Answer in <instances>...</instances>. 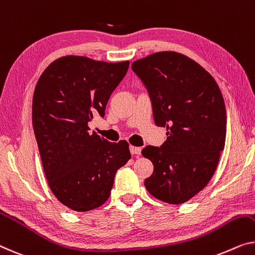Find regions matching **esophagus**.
<instances>
[{
    "mask_svg": "<svg viewBox=\"0 0 255 255\" xmlns=\"http://www.w3.org/2000/svg\"><path fill=\"white\" fill-rule=\"evenodd\" d=\"M129 150H130L131 154H140V151H142V149H140L139 146H132V145H130Z\"/></svg>",
    "mask_w": 255,
    "mask_h": 255,
    "instance_id": "1",
    "label": "esophagus"
}]
</instances>
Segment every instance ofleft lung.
Masks as SVG:
<instances>
[{"label": "left lung", "instance_id": "1", "mask_svg": "<svg viewBox=\"0 0 255 255\" xmlns=\"http://www.w3.org/2000/svg\"><path fill=\"white\" fill-rule=\"evenodd\" d=\"M131 70L146 87L154 124L168 130L160 147L142 150L154 167L144 185L159 200L183 204L206 187L225 147L221 90L205 68L175 51L136 60Z\"/></svg>", "mask_w": 255, "mask_h": 255}]
</instances>
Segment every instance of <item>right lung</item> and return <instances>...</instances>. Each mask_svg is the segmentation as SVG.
Listing matches in <instances>:
<instances>
[{
	"mask_svg": "<svg viewBox=\"0 0 255 255\" xmlns=\"http://www.w3.org/2000/svg\"><path fill=\"white\" fill-rule=\"evenodd\" d=\"M129 62L64 56L45 68L33 95L32 120L48 184L63 205L87 212L111 195L117 170L130 159L126 140L90 134L88 123L105 108Z\"/></svg>",
	"mask_w": 255,
	"mask_h": 255,
	"instance_id": "obj_1",
	"label": "right lung"
}]
</instances>
